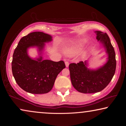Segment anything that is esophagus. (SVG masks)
I'll use <instances>...</instances> for the list:
<instances>
[{
	"label": "esophagus",
	"instance_id": "34e87169",
	"mask_svg": "<svg viewBox=\"0 0 126 126\" xmlns=\"http://www.w3.org/2000/svg\"><path fill=\"white\" fill-rule=\"evenodd\" d=\"M65 64L66 67H68V66H69V62H68V61H65Z\"/></svg>",
	"mask_w": 126,
	"mask_h": 126
}]
</instances>
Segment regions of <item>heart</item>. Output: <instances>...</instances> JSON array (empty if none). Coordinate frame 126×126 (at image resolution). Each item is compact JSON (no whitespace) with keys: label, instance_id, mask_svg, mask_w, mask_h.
Masks as SVG:
<instances>
[{"label":"heart","instance_id":"1","mask_svg":"<svg viewBox=\"0 0 126 126\" xmlns=\"http://www.w3.org/2000/svg\"><path fill=\"white\" fill-rule=\"evenodd\" d=\"M83 47V43L80 42L71 47L67 48L64 50V53L66 54L69 56L73 55L78 53L81 50Z\"/></svg>","mask_w":126,"mask_h":126}]
</instances>
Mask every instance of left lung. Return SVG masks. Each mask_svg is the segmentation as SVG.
Returning a JSON list of instances; mask_svg holds the SVG:
<instances>
[{
    "mask_svg": "<svg viewBox=\"0 0 126 126\" xmlns=\"http://www.w3.org/2000/svg\"><path fill=\"white\" fill-rule=\"evenodd\" d=\"M97 39L103 44L108 54V60L103 67L97 70L87 68L86 62L69 65L72 84L77 91L83 93H93L103 90L108 86L115 73L116 54L107 34L96 31Z\"/></svg>",
    "mask_w": 126,
    "mask_h": 126,
    "instance_id": "1",
    "label": "left lung"
}]
</instances>
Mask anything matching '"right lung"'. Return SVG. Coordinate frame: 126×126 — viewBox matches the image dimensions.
<instances>
[{"label": "right lung", "mask_w": 126, "mask_h": 126, "mask_svg": "<svg viewBox=\"0 0 126 126\" xmlns=\"http://www.w3.org/2000/svg\"><path fill=\"white\" fill-rule=\"evenodd\" d=\"M52 40V37L42 32L31 33L21 38L13 55L12 73L16 83L28 93L44 94L52 89L58 74L65 68L63 61L37 60L28 55L27 49L37 46L39 50L44 48V43Z\"/></svg>", "instance_id": "right-lung-1"}]
</instances>
